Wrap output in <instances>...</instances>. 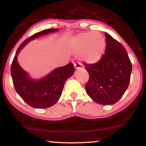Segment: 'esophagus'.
<instances>
[{
  "label": "esophagus",
  "mask_w": 146,
  "mask_h": 146,
  "mask_svg": "<svg viewBox=\"0 0 146 146\" xmlns=\"http://www.w3.org/2000/svg\"><path fill=\"white\" fill-rule=\"evenodd\" d=\"M74 66L75 68H76V69H78V68H80L82 67V63H74Z\"/></svg>",
  "instance_id": "esophagus-1"
}]
</instances>
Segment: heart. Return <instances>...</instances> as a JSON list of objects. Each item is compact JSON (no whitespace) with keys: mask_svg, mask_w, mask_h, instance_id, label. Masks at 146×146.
I'll return each mask as SVG.
<instances>
[{"mask_svg":"<svg viewBox=\"0 0 146 146\" xmlns=\"http://www.w3.org/2000/svg\"><path fill=\"white\" fill-rule=\"evenodd\" d=\"M73 50L85 53V60L88 63H96L100 59L105 46V39L102 35L96 33H83L71 41Z\"/></svg>","mask_w":146,"mask_h":146,"instance_id":"heart-1","label":"heart"}]
</instances>
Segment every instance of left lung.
I'll return each instance as SVG.
<instances>
[{
	"label": "left lung",
	"mask_w": 146,
	"mask_h": 146,
	"mask_svg": "<svg viewBox=\"0 0 146 146\" xmlns=\"http://www.w3.org/2000/svg\"><path fill=\"white\" fill-rule=\"evenodd\" d=\"M106 48L100 60L93 64L84 63L89 74L87 94L96 103L112 105L119 100L131 80L132 64L123 46L106 33Z\"/></svg>",
	"instance_id": "left-lung-1"
}]
</instances>
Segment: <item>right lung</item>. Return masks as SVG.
I'll return each instance as SVG.
<instances>
[{"label": "right lung", "mask_w": 146, "mask_h": 146, "mask_svg": "<svg viewBox=\"0 0 146 146\" xmlns=\"http://www.w3.org/2000/svg\"><path fill=\"white\" fill-rule=\"evenodd\" d=\"M57 31L56 28L44 30L26 39L18 47L11 64V76L15 90L27 104L35 108H46L57 103L66 80L74 73V66L70 63L55 69L40 80H34L30 78L28 73L19 66L17 56L30 40Z\"/></svg>", "instance_id": "obj_1"}]
</instances>
